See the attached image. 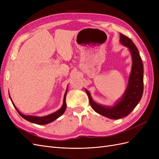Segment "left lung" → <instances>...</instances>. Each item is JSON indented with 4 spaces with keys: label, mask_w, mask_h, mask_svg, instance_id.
Returning a JSON list of instances; mask_svg holds the SVG:
<instances>
[{
    "label": "left lung",
    "mask_w": 159,
    "mask_h": 159,
    "mask_svg": "<svg viewBox=\"0 0 159 159\" xmlns=\"http://www.w3.org/2000/svg\"><path fill=\"white\" fill-rule=\"evenodd\" d=\"M120 42L128 48L133 61L128 85L123 97L113 106H104L95 103L91 98L89 91L85 89L88 95L90 105L95 111L111 119L126 117L140 102L143 93V65L139 52L133 41L121 33L120 34Z\"/></svg>",
    "instance_id": "8db88e82"
}]
</instances>
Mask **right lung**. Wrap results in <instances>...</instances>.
I'll use <instances>...</instances> for the list:
<instances>
[{
  "mask_svg": "<svg viewBox=\"0 0 159 159\" xmlns=\"http://www.w3.org/2000/svg\"><path fill=\"white\" fill-rule=\"evenodd\" d=\"M67 91H68V88H67V89L65 92L64 94V102H63V105H62L61 107L59 109L57 110V111L53 113L50 115H46V116H44V117H37V116H33V115H24L22 113H20L18 109L16 107L15 105H14V103L12 102V100L11 99V98L10 96V94H9V97L11 98V102L14 105V108L16 109V110L17 111V112L19 113V115H20V116L24 118L25 119L27 120L28 121H30L31 123H35V124H38V125H46L48 123H50L52 121H55L56 119H57L58 117H60L61 115L63 114L66 109V93H67Z\"/></svg>",
  "mask_w": 159,
  "mask_h": 159,
  "instance_id": "1",
  "label": "right lung"
}]
</instances>
